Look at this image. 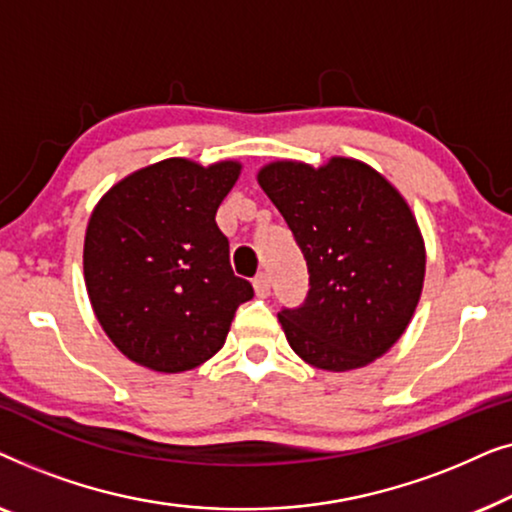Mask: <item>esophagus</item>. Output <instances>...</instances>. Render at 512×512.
I'll list each match as a JSON object with an SVG mask.
<instances>
[{"label": "esophagus", "mask_w": 512, "mask_h": 512, "mask_svg": "<svg viewBox=\"0 0 512 512\" xmlns=\"http://www.w3.org/2000/svg\"><path fill=\"white\" fill-rule=\"evenodd\" d=\"M254 291H256L258 298L270 296V277L265 275V272H261V275L254 277Z\"/></svg>", "instance_id": "esophagus-1"}]
</instances>
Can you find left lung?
Wrapping results in <instances>:
<instances>
[{
	"label": "left lung",
	"mask_w": 512,
	"mask_h": 512,
	"mask_svg": "<svg viewBox=\"0 0 512 512\" xmlns=\"http://www.w3.org/2000/svg\"><path fill=\"white\" fill-rule=\"evenodd\" d=\"M303 251L310 291L277 314L286 340L314 368L368 366L408 328L422 296L426 251L403 195L352 158L324 167L277 160L258 172Z\"/></svg>",
	"instance_id": "obj_1"
}]
</instances>
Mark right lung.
<instances>
[{"label":"right lung","instance_id":"add662e5","mask_svg":"<svg viewBox=\"0 0 512 512\" xmlns=\"http://www.w3.org/2000/svg\"><path fill=\"white\" fill-rule=\"evenodd\" d=\"M240 170L235 160H160L118 181L93 209L83 244L90 305L139 366L181 373L212 359L237 307L254 298L216 226Z\"/></svg>","mask_w":512,"mask_h":512}]
</instances>
